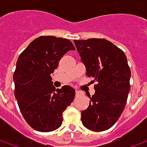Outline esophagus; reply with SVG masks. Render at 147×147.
<instances>
[{
	"instance_id": "34e87169",
	"label": "esophagus",
	"mask_w": 147,
	"mask_h": 147,
	"mask_svg": "<svg viewBox=\"0 0 147 147\" xmlns=\"http://www.w3.org/2000/svg\"><path fill=\"white\" fill-rule=\"evenodd\" d=\"M80 94V90H76V95H79Z\"/></svg>"
}]
</instances>
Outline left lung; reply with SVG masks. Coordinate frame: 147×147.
I'll return each mask as SVG.
<instances>
[{"label": "left lung", "instance_id": "obj_1", "mask_svg": "<svg viewBox=\"0 0 147 147\" xmlns=\"http://www.w3.org/2000/svg\"><path fill=\"white\" fill-rule=\"evenodd\" d=\"M86 76L98 84L88 108L81 113L82 123L93 131L108 130L124 109L130 90L131 70L126 55L104 38L74 40ZM94 83V80H92Z\"/></svg>", "mask_w": 147, "mask_h": 147}]
</instances>
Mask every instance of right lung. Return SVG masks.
I'll return each mask as SVG.
<instances>
[{"label": "right lung", "mask_w": 147, "mask_h": 147, "mask_svg": "<svg viewBox=\"0 0 147 147\" xmlns=\"http://www.w3.org/2000/svg\"><path fill=\"white\" fill-rule=\"evenodd\" d=\"M70 40L40 36L21 53L13 74L15 97L23 117L32 128L42 132L57 129L62 113L76 94L70 86L56 89L51 75L69 50H75Z\"/></svg>", "instance_id": "right-lung-1"}]
</instances>
